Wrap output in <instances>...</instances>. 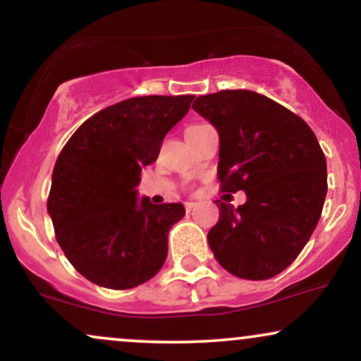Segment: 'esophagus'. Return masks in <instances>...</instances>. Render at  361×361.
I'll list each match as a JSON object with an SVG mask.
<instances>
[{"mask_svg":"<svg viewBox=\"0 0 361 361\" xmlns=\"http://www.w3.org/2000/svg\"><path fill=\"white\" fill-rule=\"evenodd\" d=\"M195 205H197V204H195V202H186V204H185L186 212H192V210L195 209Z\"/></svg>","mask_w":361,"mask_h":361,"instance_id":"obj_1","label":"esophagus"}]
</instances>
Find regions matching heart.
I'll return each mask as SVG.
<instances>
[{"mask_svg": "<svg viewBox=\"0 0 361 361\" xmlns=\"http://www.w3.org/2000/svg\"><path fill=\"white\" fill-rule=\"evenodd\" d=\"M198 127H202L200 123H198V126H190L188 128H186V130H193V128H198Z\"/></svg>", "mask_w": 361, "mask_h": 361, "instance_id": "1", "label": "heart"}]
</instances>
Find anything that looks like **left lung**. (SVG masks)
<instances>
[{"instance_id": "obj_1", "label": "left lung", "mask_w": 361, "mask_h": 361, "mask_svg": "<svg viewBox=\"0 0 361 361\" xmlns=\"http://www.w3.org/2000/svg\"><path fill=\"white\" fill-rule=\"evenodd\" d=\"M193 110L217 128L222 192L209 246L219 264L246 280H268L293 263L316 229L327 193L326 157L299 115L247 90L198 97Z\"/></svg>"}]
</instances>
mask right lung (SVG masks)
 <instances>
[{
  "mask_svg": "<svg viewBox=\"0 0 361 361\" xmlns=\"http://www.w3.org/2000/svg\"><path fill=\"white\" fill-rule=\"evenodd\" d=\"M193 98L151 94L115 103L86 120L62 147L47 210L66 258L93 283L134 288L164 264L168 233L185 207L154 205L137 198L135 188Z\"/></svg>",
  "mask_w": 361,
  "mask_h": 361,
  "instance_id": "obj_1",
  "label": "right lung"
}]
</instances>
